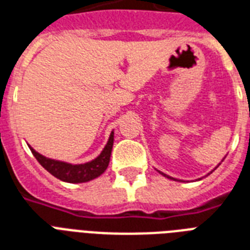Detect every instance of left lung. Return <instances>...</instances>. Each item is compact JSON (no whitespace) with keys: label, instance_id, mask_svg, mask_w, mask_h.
I'll use <instances>...</instances> for the list:
<instances>
[{"label":"left lung","instance_id":"1","mask_svg":"<svg viewBox=\"0 0 250 250\" xmlns=\"http://www.w3.org/2000/svg\"><path fill=\"white\" fill-rule=\"evenodd\" d=\"M163 174H164V173H163ZM164 176H167V174H164ZM167 178H171V177H167Z\"/></svg>","mask_w":250,"mask_h":250}]
</instances>
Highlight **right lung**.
<instances>
[{
  "label": "right lung",
  "mask_w": 250,
  "mask_h": 250,
  "mask_svg": "<svg viewBox=\"0 0 250 250\" xmlns=\"http://www.w3.org/2000/svg\"><path fill=\"white\" fill-rule=\"evenodd\" d=\"M112 144H114V132H111L107 144L97 159L90 163L80 164V165H72V164L62 163V161L47 159L32 149L31 146H30V149H31L32 155L35 156V159L38 160V163L41 164L45 170L49 171L53 177H56L64 182H69V184H81V182H87V181L100 177L107 169L110 156H111Z\"/></svg>",
  "instance_id": "obj_1"
}]
</instances>
